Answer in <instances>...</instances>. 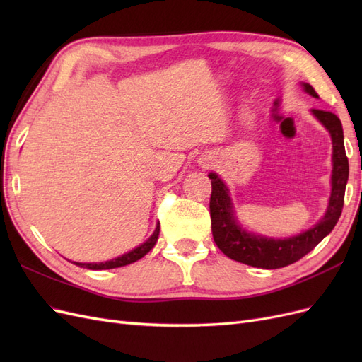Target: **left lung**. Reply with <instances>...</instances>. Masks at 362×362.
I'll return each instance as SVG.
<instances>
[{"instance_id":"left-lung-1","label":"left lung","mask_w":362,"mask_h":362,"mask_svg":"<svg viewBox=\"0 0 362 362\" xmlns=\"http://www.w3.org/2000/svg\"><path fill=\"white\" fill-rule=\"evenodd\" d=\"M302 89L313 98H319L308 83H300ZM311 115L329 131L332 140V175L331 196L325 216L306 231L287 237L273 238L250 233L237 221L229 189L216 172L208 173L211 180V231L213 238L226 257L243 264L259 269H279L293 264L308 252H311L322 240L329 234L341 216L344 204V192L349 180V161L344 149L343 125L334 113L315 110Z\"/></svg>"}]
</instances>
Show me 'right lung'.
I'll return each mask as SVG.
<instances>
[{
	"label": "right lung",
	"mask_w": 362,
	"mask_h": 362,
	"mask_svg": "<svg viewBox=\"0 0 362 362\" xmlns=\"http://www.w3.org/2000/svg\"><path fill=\"white\" fill-rule=\"evenodd\" d=\"M158 234H160V223L156 225L154 233L151 234V237L146 240V242L139 245L133 250L127 252V254H124V255H120V257L113 258V259H108L105 262H75L74 261V264L75 266H80V267H84V269H90V270H107V269H116V267L128 266V264H131V262H136L141 257H145L148 252L152 247H154V245L157 243Z\"/></svg>",
	"instance_id": "obj_1"
}]
</instances>
